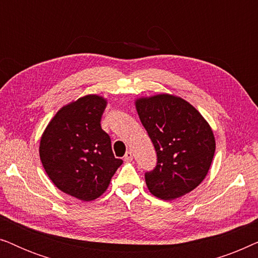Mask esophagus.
<instances>
[{"instance_id":"1","label":"esophagus","mask_w":258,"mask_h":258,"mask_svg":"<svg viewBox=\"0 0 258 258\" xmlns=\"http://www.w3.org/2000/svg\"><path fill=\"white\" fill-rule=\"evenodd\" d=\"M123 160H124L125 162H132L133 161V153H132V151H128V153L124 155V157H123Z\"/></svg>"}]
</instances>
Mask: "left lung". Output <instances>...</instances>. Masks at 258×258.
Instances as JSON below:
<instances>
[{"instance_id":"1","label":"left lung","mask_w":258,"mask_h":258,"mask_svg":"<svg viewBox=\"0 0 258 258\" xmlns=\"http://www.w3.org/2000/svg\"><path fill=\"white\" fill-rule=\"evenodd\" d=\"M137 114L157 154L154 170L146 172L149 191L170 201L199 186L213 162L215 136L200 111L169 94L140 97Z\"/></svg>"}]
</instances>
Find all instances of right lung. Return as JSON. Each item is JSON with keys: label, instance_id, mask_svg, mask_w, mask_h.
Returning <instances> with one entry per match:
<instances>
[{"label": "right lung", "instance_id": "obj_1", "mask_svg": "<svg viewBox=\"0 0 258 258\" xmlns=\"http://www.w3.org/2000/svg\"><path fill=\"white\" fill-rule=\"evenodd\" d=\"M107 100L86 95L62 107L42 134L40 157L51 182L81 201L100 197L123 163L101 128Z\"/></svg>", "mask_w": 258, "mask_h": 258}]
</instances>
